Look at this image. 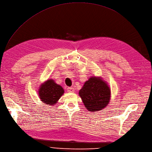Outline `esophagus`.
I'll return each mask as SVG.
<instances>
[{"label":"esophagus","mask_w":152,"mask_h":152,"mask_svg":"<svg viewBox=\"0 0 152 152\" xmlns=\"http://www.w3.org/2000/svg\"><path fill=\"white\" fill-rule=\"evenodd\" d=\"M67 91L68 92H75V88H72V87H69L67 89Z\"/></svg>","instance_id":"obj_1"}]
</instances>
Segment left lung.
Instances as JSON below:
<instances>
[{
    "mask_svg": "<svg viewBox=\"0 0 152 152\" xmlns=\"http://www.w3.org/2000/svg\"><path fill=\"white\" fill-rule=\"evenodd\" d=\"M79 95L88 111L97 112L109 104L111 91L107 83L100 76H91L79 91Z\"/></svg>",
    "mask_w": 152,
    "mask_h": 152,
    "instance_id": "obj_1",
    "label": "left lung"
}]
</instances>
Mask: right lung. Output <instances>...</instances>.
Masks as SVG:
<instances>
[{
    "mask_svg": "<svg viewBox=\"0 0 152 152\" xmlns=\"http://www.w3.org/2000/svg\"><path fill=\"white\" fill-rule=\"evenodd\" d=\"M38 92L42 102L50 106H55L63 95L64 91L53 79H48L39 86Z\"/></svg>",
    "mask_w": 152,
    "mask_h": 152,
    "instance_id": "right-lung-1",
    "label": "right lung"
}]
</instances>
